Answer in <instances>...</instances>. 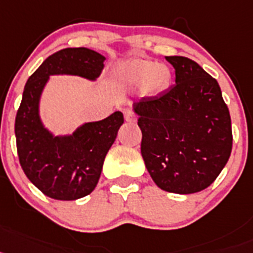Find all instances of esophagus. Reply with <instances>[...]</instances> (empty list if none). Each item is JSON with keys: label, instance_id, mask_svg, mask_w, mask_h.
<instances>
[{"label": "esophagus", "instance_id": "1", "mask_svg": "<svg viewBox=\"0 0 253 253\" xmlns=\"http://www.w3.org/2000/svg\"><path fill=\"white\" fill-rule=\"evenodd\" d=\"M136 118L137 117H136V114L132 111H129V109L125 111V120H126V122L132 124V122H136Z\"/></svg>", "mask_w": 253, "mask_h": 253}]
</instances>
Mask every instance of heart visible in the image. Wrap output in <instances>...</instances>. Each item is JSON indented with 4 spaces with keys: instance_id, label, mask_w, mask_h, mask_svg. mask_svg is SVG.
Wrapping results in <instances>:
<instances>
[{
    "instance_id": "b5f03b06",
    "label": "heart",
    "mask_w": 253,
    "mask_h": 253,
    "mask_svg": "<svg viewBox=\"0 0 253 253\" xmlns=\"http://www.w3.org/2000/svg\"><path fill=\"white\" fill-rule=\"evenodd\" d=\"M117 76L124 84L129 86L142 85L145 93L149 95H159L168 89L170 84V71L166 65L150 60H132L117 72Z\"/></svg>"
}]
</instances>
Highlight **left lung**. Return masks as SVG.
<instances>
[{"instance_id": "left-lung-1", "label": "left lung", "mask_w": 253, "mask_h": 253, "mask_svg": "<svg viewBox=\"0 0 253 253\" xmlns=\"http://www.w3.org/2000/svg\"><path fill=\"white\" fill-rule=\"evenodd\" d=\"M175 85L133 103L149 174L167 192L187 195L216 179L232 151V124L218 81L187 57H166Z\"/></svg>"}]
</instances>
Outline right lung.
<instances>
[{
	"mask_svg": "<svg viewBox=\"0 0 253 253\" xmlns=\"http://www.w3.org/2000/svg\"><path fill=\"white\" fill-rule=\"evenodd\" d=\"M104 61L95 50L65 48L48 57L26 81L15 120L17 155L29 181L50 199L71 201L93 192L124 114L117 111L102 121L81 125L71 135L54 136L39 114L42 93L52 75L96 80Z\"/></svg>",
	"mask_w": 253,
	"mask_h": 253,
	"instance_id": "right-lung-1",
	"label": "right lung"
}]
</instances>
